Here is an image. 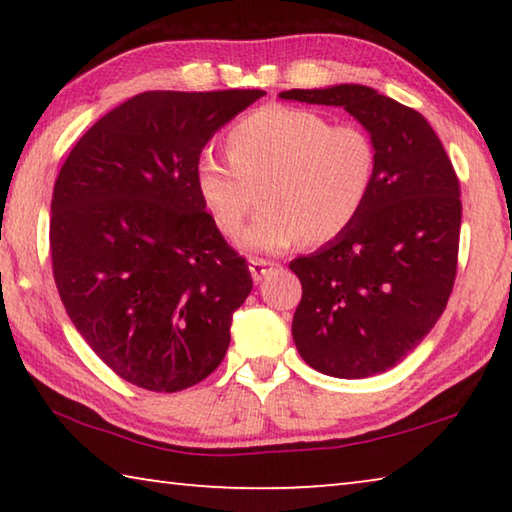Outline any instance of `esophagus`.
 I'll return each instance as SVG.
<instances>
[{"instance_id":"obj_1","label":"esophagus","mask_w":512,"mask_h":512,"mask_svg":"<svg viewBox=\"0 0 512 512\" xmlns=\"http://www.w3.org/2000/svg\"><path fill=\"white\" fill-rule=\"evenodd\" d=\"M277 264H271V262H266V259H250V264H248V268H250V275H253V280L255 282H259V280H264V277L273 271Z\"/></svg>"}]
</instances>
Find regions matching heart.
I'll return each instance as SVG.
<instances>
[{"label": "heart", "instance_id": "b5f03b06", "mask_svg": "<svg viewBox=\"0 0 512 512\" xmlns=\"http://www.w3.org/2000/svg\"><path fill=\"white\" fill-rule=\"evenodd\" d=\"M225 153L228 160H198L196 192L225 235L239 232L259 192L264 212L239 246L264 255L341 237L366 205L377 169L375 142L363 128L332 126L318 112L287 106L237 121Z\"/></svg>", "mask_w": 512, "mask_h": 512}]
</instances>
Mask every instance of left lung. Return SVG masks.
I'll use <instances>...</instances> for the list:
<instances>
[{"label":"left lung","mask_w":512,"mask_h":512,"mask_svg":"<svg viewBox=\"0 0 512 512\" xmlns=\"http://www.w3.org/2000/svg\"><path fill=\"white\" fill-rule=\"evenodd\" d=\"M280 99L336 106L375 142L368 201L343 232L289 268L302 284L291 334L329 377L397 366L443 316L456 277L461 189L429 121L359 83L287 90Z\"/></svg>","instance_id":"8db88e82"}]
</instances>
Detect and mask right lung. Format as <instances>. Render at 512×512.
Returning a JSON list of instances; mask_svg holds the SVG:
<instances>
[{
    "label": "right lung",
    "mask_w": 512,
    "mask_h": 512,
    "mask_svg": "<svg viewBox=\"0 0 512 512\" xmlns=\"http://www.w3.org/2000/svg\"><path fill=\"white\" fill-rule=\"evenodd\" d=\"M264 90L135 94L106 112L58 173L56 289L121 379L176 393L219 368L253 277L196 192L203 146Z\"/></svg>",
    "instance_id": "right-lung-1"
}]
</instances>
